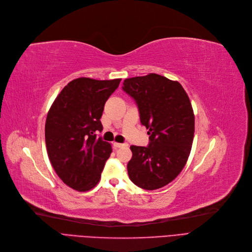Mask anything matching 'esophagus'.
Returning a JSON list of instances; mask_svg holds the SVG:
<instances>
[{"label":"esophagus","instance_id":"esophagus-1","mask_svg":"<svg viewBox=\"0 0 252 252\" xmlns=\"http://www.w3.org/2000/svg\"><path fill=\"white\" fill-rule=\"evenodd\" d=\"M114 147L115 148H124V147H128L127 143H120V142H114Z\"/></svg>","mask_w":252,"mask_h":252}]
</instances>
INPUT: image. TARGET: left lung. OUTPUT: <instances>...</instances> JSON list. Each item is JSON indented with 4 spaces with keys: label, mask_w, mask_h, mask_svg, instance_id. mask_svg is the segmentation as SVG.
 I'll return each mask as SVG.
<instances>
[{
    "label": "left lung",
    "mask_w": 252,
    "mask_h": 252,
    "mask_svg": "<svg viewBox=\"0 0 252 252\" xmlns=\"http://www.w3.org/2000/svg\"><path fill=\"white\" fill-rule=\"evenodd\" d=\"M123 85L136 101L140 122L150 135L149 147H130L129 178L143 189L163 188L189 159L195 132L191 103L181 84L157 74L125 79Z\"/></svg>",
    "instance_id": "obj_1"
}]
</instances>
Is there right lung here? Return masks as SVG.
Returning <instances> with one entry per match:
<instances>
[{
  "label": "right lung",
  "instance_id": "1",
  "mask_svg": "<svg viewBox=\"0 0 252 252\" xmlns=\"http://www.w3.org/2000/svg\"><path fill=\"white\" fill-rule=\"evenodd\" d=\"M121 79L70 81L57 95L45 124L48 157L62 181L78 191L98 184L112 145L97 138L103 106Z\"/></svg>",
  "mask_w": 252,
  "mask_h": 252
}]
</instances>
